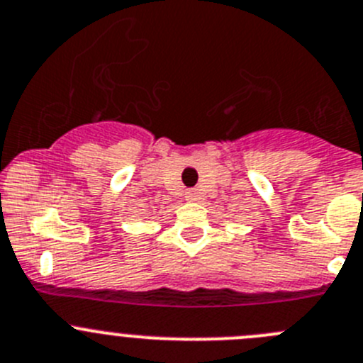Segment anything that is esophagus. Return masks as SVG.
I'll list each match as a JSON object with an SVG mask.
<instances>
[{"label": "esophagus", "mask_w": 363, "mask_h": 363, "mask_svg": "<svg viewBox=\"0 0 363 363\" xmlns=\"http://www.w3.org/2000/svg\"><path fill=\"white\" fill-rule=\"evenodd\" d=\"M201 199V191L199 189H188L186 191V201L188 202H197Z\"/></svg>", "instance_id": "obj_1"}]
</instances>
